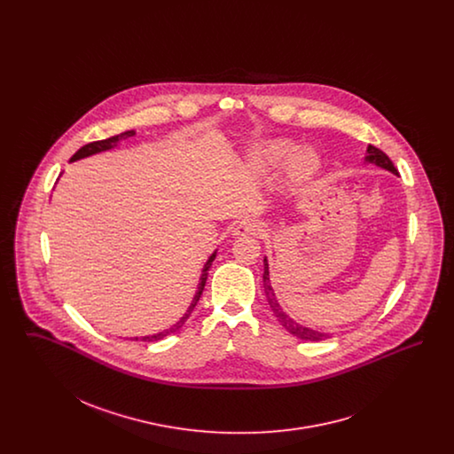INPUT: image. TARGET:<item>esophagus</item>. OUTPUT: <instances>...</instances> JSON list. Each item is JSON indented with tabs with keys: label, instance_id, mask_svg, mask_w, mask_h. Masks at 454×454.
Wrapping results in <instances>:
<instances>
[{
	"label": "esophagus",
	"instance_id": "34e87169",
	"mask_svg": "<svg viewBox=\"0 0 454 454\" xmlns=\"http://www.w3.org/2000/svg\"><path fill=\"white\" fill-rule=\"evenodd\" d=\"M263 233V224L260 221L255 219H245V221H239L237 226L233 228V235L235 237H245V235H262Z\"/></svg>",
	"mask_w": 454,
	"mask_h": 454
}]
</instances>
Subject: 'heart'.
<instances>
[{
    "instance_id": "obj_1",
    "label": "heart",
    "mask_w": 454,
    "mask_h": 454,
    "mask_svg": "<svg viewBox=\"0 0 454 454\" xmlns=\"http://www.w3.org/2000/svg\"><path fill=\"white\" fill-rule=\"evenodd\" d=\"M291 150V143L287 141H272L267 143L263 146L257 148L252 156V165L259 170H263L278 161H281L282 158ZM318 168V156L311 150H301V152L294 153L291 158V173L293 176L298 178H306L311 173Z\"/></svg>"
}]
</instances>
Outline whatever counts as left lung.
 I'll return each instance as SVG.
<instances>
[{
	"label": "left lung",
	"mask_w": 454,
	"mask_h": 454,
	"mask_svg": "<svg viewBox=\"0 0 454 454\" xmlns=\"http://www.w3.org/2000/svg\"><path fill=\"white\" fill-rule=\"evenodd\" d=\"M366 161H371V163H374V165H378V167H381V168H385V170H389V172L395 173V175L398 173V170H396L395 165H393V161L389 160L388 154L381 152L380 148L372 146V145L367 146ZM263 287H265L267 301L270 304L274 315L278 317V320L281 322L282 326H284L289 333H293L294 337H298V339H301V340H311V342H318V340L328 339V333H324V332H318V330H313V328H308V326L296 324L293 318H289V317L284 313L281 304H279L276 294H274V289H272V286H270L267 259H263Z\"/></svg>",
	"instance_id": "obj_1"
}]
</instances>
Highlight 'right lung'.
Masks as SVG:
<instances>
[{"label": "right lung", "instance_id": "add662e5", "mask_svg": "<svg viewBox=\"0 0 454 454\" xmlns=\"http://www.w3.org/2000/svg\"><path fill=\"white\" fill-rule=\"evenodd\" d=\"M130 136H134V130H126V132H121V134H117V136H112V137H108V139H102V141H93V143H88L85 145L83 148H80L78 152L74 153L73 156H71V161H76V160H80V158H85V156H90V154H95V153L100 152H107L110 148H114L121 139H128ZM216 259V252L209 257V260L206 262V265H204V269H202V276H200V282H199V287H197V293H195L194 301L192 304L189 306V309H187V313L176 322V324L170 326L168 330H163V332H160V333H154V335H146V337H143L141 340L143 342H154V340H160V339H163V337H167L168 333H173V332H176L182 325L187 322V318L191 317V313L194 311L195 304L199 301V298H200V294H202V291H204V286H206V281H207V270H209V267L213 265V260ZM136 340H137V337H136Z\"/></svg>", "mask_w": 454, "mask_h": 454}]
</instances>
